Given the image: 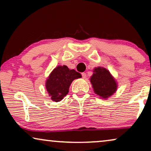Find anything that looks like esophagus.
Listing matches in <instances>:
<instances>
[{"label":"esophagus","mask_w":151,"mask_h":151,"mask_svg":"<svg viewBox=\"0 0 151 151\" xmlns=\"http://www.w3.org/2000/svg\"><path fill=\"white\" fill-rule=\"evenodd\" d=\"M82 78H86V73H82Z\"/></svg>","instance_id":"34e87169"}]
</instances>
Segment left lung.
<instances>
[{"instance_id":"obj_1","label":"left lung","mask_w":151,"mask_h":151,"mask_svg":"<svg viewBox=\"0 0 151 151\" xmlns=\"http://www.w3.org/2000/svg\"><path fill=\"white\" fill-rule=\"evenodd\" d=\"M94 92L100 98H108L117 90V83L108 70L102 67L95 68L91 78Z\"/></svg>"}]
</instances>
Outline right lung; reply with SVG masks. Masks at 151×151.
I'll return each mask as SVG.
<instances>
[{
	"label": "right lung",
	"mask_w": 151,
	"mask_h": 151,
	"mask_svg": "<svg viewBox=\"0 0 151 151\" xmlns=\"http://www.w3.org/2000/svg\"><path fill=\"white\" fill-rule=\"evenodd\" d=\"M81 74L74 69L70 70L67 66H58L49 75L46 82V88L51 99L60 102L69 93L72 81L81 78Z\"/></svg>",
	"instance_id": "right-lung-1"
}]
</instances>
